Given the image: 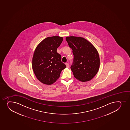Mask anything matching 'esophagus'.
I'll list each match as a JSON object with an SVG mask.
<instances>
[{
    "label": "esophagus",
    "mask_w": 130,
    "mask_h": 130,
    "mask_svg": "<svg viewBox=\"0 0 130 130\" xmlns=\"http://www.w3.org/2000/svg\"><path fill=\"white\" fill-rule=\"evenodd\" d=\"M66 65L67 67V68H69V67H70V65H69V64L68 63H66Z\"/></svg>",
    "instance_id": "esophagus-1"
}]
</instances>
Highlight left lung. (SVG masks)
I'll return each mask as SVG.
<instances>
[{
    "instance_id": "left-lung-1",
    "label": "left lung",
    "mask_w": 130,
    "mask_h": 130,
    "mask_svg": "<svg viewBox=\"0 0 130 130\" xmlns=\"http://www.w3.org/2000/svg\"><path fill=\"white\" fill-rule=\"evenodd\" d=\"M66 39L74 55L70 68L74 77L83 82L92 79L99 69L98 51L90 42L83 37L68 36Z\"/></svg>"
}]
</instances>
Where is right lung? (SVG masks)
Instances as JSON below:
<instances>
[{"label": "right lung", "mask_w": 130, "mask_h": 130, "mask_svg": "<svg viewBox=\"0 0 130 130\" xmlns=\"http://www.w3.org/2000/svg\"><path fill=\"white\" fill-rule=\"evenodd\" d=\"M62 37L54 36L45 38L36 47L32 57V68L40 82L51 85L58 79L62 70L66 67L61 57L57 52L63 41Z\"/></svg>", "instance_id": "right-lung-1"}]
</instances>
